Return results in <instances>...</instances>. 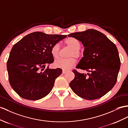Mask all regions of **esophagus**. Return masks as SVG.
<instances>
[{"instance_id": "34e87169", "label": "esophagus", "mask_w": 128, "mask_h": 128, "mask_svg": "<svg viewBox=\"0 0 128 128\" xmlns=\"http://www.w3.org/2000/svg\"><path fill=\"white\" fill-rule=\"evenodd\" d=\"M67 72V70H62V73H63V74H65V73H66Z\"/></svg>"}]
</instances>
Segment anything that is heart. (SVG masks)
<instances>
[{
  "instance_id": "heart-1",
  "label": "heart",
  "mask_w": 128,
  "mask_h": 128,
  "mask_svg": "<svg viewBox=\"0 0 128 128\" xmlns=\"http://www.w3.org/2000/svg\"><path fill=\"white\" fill-rule=\"evenodd\" d=\"M64 44L70 48L67 55V58H59L56 60L54 65L55 67L64 70H68L74 67L76 64L75 58H80L82 56L83 52L80 49L81 43L78 40L74 37H68L64 40ZM60 52V45L59 43H55L52 46L50 53L54 58H58Z\"/></svg>"
}]
</instances>
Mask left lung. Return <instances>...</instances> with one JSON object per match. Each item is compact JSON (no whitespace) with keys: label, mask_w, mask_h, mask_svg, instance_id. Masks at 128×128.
Returning <instances> with one entry per match:
<instances>
[{"label":"left lung","mask_w":128,"mask_h":128,"mask_svg":"<svg viewBox=\"0 0 128 128\" xmlns=\"http://www.w3.org/2000/svg\"><path fill=\"white\" fill-rule=\"evenodd\" d=\"M68 36L80 40L85 47L84 57L76 68L90 72L88 76L73 70L75 77L70 84V88L87 100L102 97L117 82L120 61L116 45L104 34L93 29Z\"/></svg>","instance_id":"left-lung-1"}]
</instances>
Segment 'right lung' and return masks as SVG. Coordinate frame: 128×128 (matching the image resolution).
<instances>
[{"label":"right lung","mask_w":128,"mask_h":128,"mask_svg":"<svg viewBox=\"0 0 128 128\" xmlns=\"http://www.w3.org/2000/svg\"><path fill=\"white\" fill-rule=\"evenodd\" d=\"M67 35H48L37 32L28 34L12 47L7 62L9 82L22 98L36 100L47 96L61 68L49 69L54 62L52 46ZM48 68L44 70L45 68Z\"/></svg>","instance_id":"add662e5"}]
</instances>
